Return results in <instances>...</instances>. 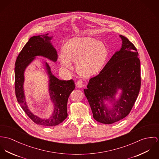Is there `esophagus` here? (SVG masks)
Masks as SVG:
<instances>
[{
  "label": "esophagus",
  "mask_w": 159,
  "mask_h": 159,
  "mask_svg": "<svg viewBox=\"0 0 159 159\" xmlns=\"http://www.w3.org/2000/svg\"><path fill=\"white\" fill-rule=\"evenodd\" d=\"M84 86V82L82 80H79L76 83V87L77 88H82Z\"/></svg>",
  "instance_id": "esophagus-1"
}]
</instances>
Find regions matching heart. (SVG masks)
Returning a JSON list of instances; mask_svg holds the SVG:
<instances>
[{"label":"heart","mask_w":159,"mask_h":159,"mask_svg":"<svg viewBox=\"0 0 159 159\" xmlns=\"http://www.w3.org/2000/svg\"><path fill=\"white\" fill-rule=\"evenodd\" d=\"M63 52L59 55L61 65L71 70V62L76 63V71L85 77L93 76L99 72L108 56L106 46L90 37L71 39L65 45Z\"/></svg>","instance_id":"1"}]
</instances>
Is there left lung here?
<instances>
[{"instance_id": "1", "label": "left lung", "mask_w": 159, "mask_h": 159, "mask_svg": "<svg viewBox=\"0 0 159 159\" xmlns=\"http://www.w3.org/2000/svg\"><path fill=\"white\" fill-rule=\"evenodd\" d=\"M119 36L122 41L121 48L84 89L94 119L107 124L119 121L129 115L141 85L137 49L126 37Z\"/></svg>"}]
</instances>
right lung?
<instances>
[{
    "instance_id": "1",
    "label": "right lung",
    "mask_w": 159,
    "mask_h": 159,
    "mask_svg": "<svg viewBox=\"0 0 159 159\" xmlns=\"http://www.w3.org/2000/svg\"><path fill=\"white\" fill-rule=\"evenodd\" d=\"M53 36L46 34L31 37L19 54L15 68V92L19 104L33 121L46 126L57 125L67 118L68 99L75 88L72 79L59 80L52 74L49 64L42 58H38L42 57L53 63L57 61V52L51 42ZM37 59L42 61L44 70L48 77V91L53 106V111L49 118H41L35 115L29 109L26 101L24 91L25 71Z\"/></svg>"
}]
</instances>
